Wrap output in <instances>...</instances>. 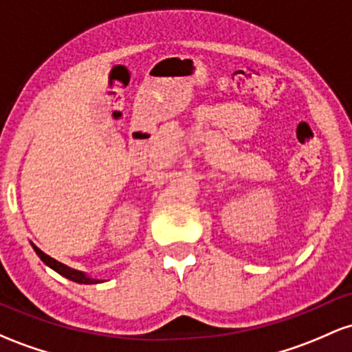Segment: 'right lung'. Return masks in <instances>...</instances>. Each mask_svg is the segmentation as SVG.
<instances>
[{
    "label": "right lung",
    "mask_w": 352,
    "mask_h": 352,
    "mask_svg": "<svg viewBox=\"0 0 352 352\" xmlns=\"http://www.w3.org/2000/svg\"><path fill=\"white\" fill-rule=\"evenodd\" d=\"M33 249H34V252L38 254V257H40L46 265H50V267H52L53 270H56L58 274H61V276H65V277H67V279L73 280V283H78V284H96V283H102V280L90 279V277H87L83 272H80V270H75V269L68 267V265L61 264V262L55 261V258H53V257L46 256L43 250L38 249L36 245H33Z\"/></svg>",
    "instance_id": "1"
}]
</instances>
